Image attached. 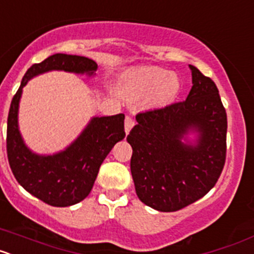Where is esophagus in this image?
<instances>
[{"mask_svg":"<svg viewBox=\"0 0 254 254\" xmlns=\"http://www.w3.org/2000/svg\"><path fill=\"white\" fill-rule=\"evenodd\" d=\"M134 126V120L131 116H126L125 120V131L126 133H129V131L132 129V127Z\"/></svg>","mask_w":254,"mask_h":254,"instance_id":"34e87169","label":"esophagus"}]
</instances>
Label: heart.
Masks as SVG:
<instances>
[{
    "label": "heart",
    "instance_id": "1",
    "mask_svg": "<svg viewBox=\"0 0 254 254\" xmlns=\"http://www.w3.org/2000/svg\"><path fill=\"white\" fill-rule=\"evenodd\" d=\"M131 85L138 93L150 94L160 89L163 100L172 99L178 91V81L170 71L158 67L141 68L131 73Z\"/></svg>",
    "mask_w": 254,
    "mask_h": 254
}]
</instances>
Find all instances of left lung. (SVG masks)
Masks as SVG:
<instances>
[{"label": "left lung", "mask_w": 254, "mask_h": 254, "mask_svg": "<svg viewBox=\"0 0 254 254\" xmlns=\"http://www.w3.org/2000/svg\"><path fill=\"white\" fill-rule=\"evenodd\" d=\"M190 68L193 85L187 99L138 113L127 136L137 197L161 212L205 196L225 164L228 121L219 90L198 68ZM190 131L197 133L194 143L185 137Z\"/></svg>", "instance_id": "obj_1"}]
</instances>
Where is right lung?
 <instances>
[{
    "mask_svg": "<svg viewBox=\"0 0 254 254\" xmlns=\"http://www.w3.org/2000/svg\"><path fill=\"white\" fill-rule=\"evenodd\" d=\"M96 68V62L81 56H49L26 71L11 102L6 138L10 168L24 190L51 206L67 207L86 198L107 155L118 141L125 138V114L94 117L64 151L53 155L35 154L25 145L17 125L22 87L30 78L48 71L93 76Z\"/></svg>",
    "mask_w": 254,
    "mask_h": 254,
    "instance_id": "1",
    "label": "right lung"
}]
</instances>
